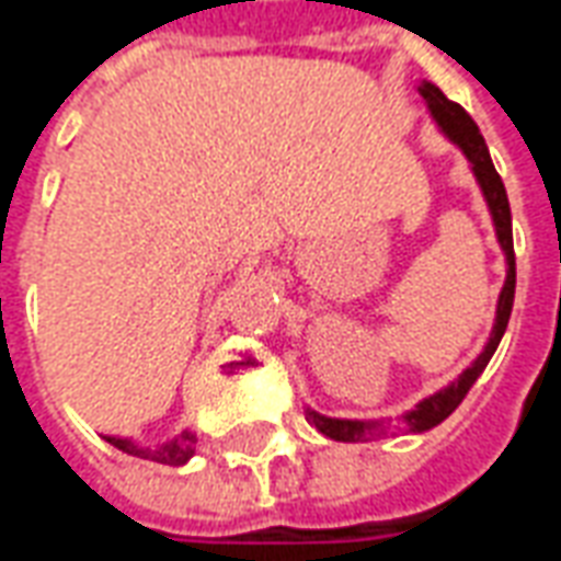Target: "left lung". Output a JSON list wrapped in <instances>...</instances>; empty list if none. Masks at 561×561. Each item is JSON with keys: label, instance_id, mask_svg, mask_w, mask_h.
I'll list each match as a JSON object with an SVG mask.
<instances>
[{"label": "left lung", "instance_id": "1", "mask_svg": "<svg viewBox=\"0 0 561 561\" xmlns=\"http://www.w3.org/2000/svg\"><path fill=\"white\" fill-rule=\"evenodd\" d=\"M419 93L428 105L431 117L437 121V127L444 133L446 139L453 145H458V151L468 158L471 163L473 179L483 191L485 206H489V215H492V225H495V237H499L501 252H504V261H507V279H504V288L499 294V307H495V324H492V334L485 340L483 352L471 362V367H465L458 379H453L446 389L434 391L428 398L403 413V422L413 434H422V431L440 425L458 403L465 401V394L471 391V386L480 379V374L485 370L489 358L495 355L501 336L507 331V321H511L513 309V291H516V257H513V227H511V203H507V191H504V182L495 172V163L489 158V148H485V139L480 136V127L473 124V117L461 108L453 100H446L444 90L431 81H422L419 84ZM307 422L316 425V428L331 437V440H340V444H358V440H367V437H379L386 434V419H334V416H321L312 407H307Z\"/></svg>", "mask_w": 561, "mask_h": 561}]
</instances>
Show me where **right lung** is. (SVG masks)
I'll return each mask as SVG.
<instances>
[{"label":"right lung","instance_id":"obj_1","mask_svg":"<svg viewBox=\"0 0 561 561\" xmlns=\"http://www.w3.org/2000/svg\"><path fill=\"white\" fill-rule=\"evenodd\" d=\"M108 444L117 446L121 453H127V456L136 458H148V461H160V465H185L187 458L194 456V444H197V434H191V431H182L179 437H172L167 444L160 446H142L130 440V437H105Z\"/></svg>","mask_w":561,"mask_h":561}]
</instances>
